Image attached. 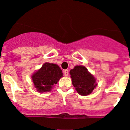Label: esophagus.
I'll use <instances>...</instances> for the list:
<instances>
[{"mask_svg":"<svg viewBox=\"0 0 130 130\" xmlns=\"http://www.w3.org/2000/svg\"><path fill=\"white\" fill-rule=\"evenodd\" d=\"M63 74L65 75V77H67L69 75V71L67 69H65V70L63 71Z\"/></svg>","mask_w":130,"mask_h":130,"instance_id":"esophagus-1","label":"esophagus"}]
</instances>
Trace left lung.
<instances>
[{"label":"left lung","instance_id":"left-lung-1","mask_svg":"<svg viewBox=\"0 0 130 130\" xmlns=\"http://www.w3.org/2000/svg\"><path fill=\"white\" fill-rule=\"evenodd\" d=\"M73 85L80 95L90 94L97 84L96 79L84 66H75L70 71Z\"/></svg>","mask_w":130,"mask_h":130}]
</instances>
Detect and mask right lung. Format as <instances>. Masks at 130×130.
Here are the masks:
<instances>
[{
  "label": "right lung",
  "instance_id": "right-lung-1",
  "mask_svg": "<svg viewBox=\"0 0 130 130\" xmlns=\"http://www.w3.org/2000/svg\"><path fill=\"white\" fill-rule=\"evenodd\" d=\"M62 77L63 73L58 65L45 63L40 70L31 76V78L38 91L43 92L50 91Z\"/></svg>",
  "mask_w": 130,
  "mask_h": 130
}]
</instances>
